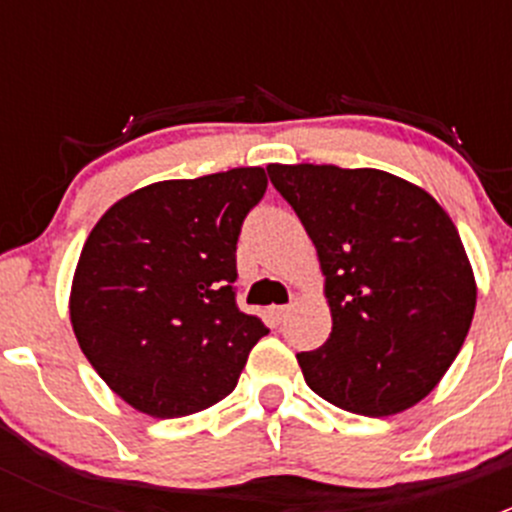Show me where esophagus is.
Instances as JSON below:
<instances>
[{"mask_svg": "<svg viewBox=\"0 0 512 512\" xmlns=\"http://www.w3.org/2000/svg\"><path fill=\"white\" fill-rule=\"evenodd\" d=\"M289 312H292V304H275V307H270V314L275 317V322H285Z\"/></svg>", "mask_w": 512, "mask_h": 512, "instance_id": "obj_1", "label": "esophagus"}]
</instances>
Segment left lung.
I'll return each instance as SVG.
<instances>
[{"label": "left lung", "instance_id": "left-lung-1", "mask_svg": "<svg viewBox=\"0 0 512 512\" xmlns=\"http://www.w3.org/2000/svg\"><path fill=\"white\" fill-rule=\"evenodd\" d=\"M317 247L332 334L297 354L329 404L391 416L418 404L461 352L476 280L446 210L418 185L374 168L267 165Z\"/></svg>", "mask_w": 512, "mask_h": 512}]
</instances>
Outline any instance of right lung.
<instances>
[{"label": "right lung", "instance_id": "right-lung-1", "mask_svg": "<svg viewBox=\"0 0 512 512\" xmlns=\"http://www.w3.org/2000/svg\"><path fill=\"white\" fill-rule=\"evenodd\" d=\"M265 190L262 168L163 180L118 200L91 230L71 324L133 409L178 418L218 404L270 332L235 302L237 237Z\"/></svg>", "mask_w": 512, "mask_h": 512}]
</instances>
